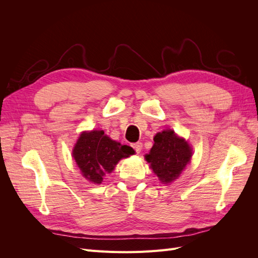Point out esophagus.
<instances>
[{"label": "esophagus", "mask_w": 258, "mask_h": 258, "mask_svg": "<svg viewBox=\"0 0 258 258\" xmlns=\"http://www.w3.org/2000/svg\"><path fill=\"white\" fill-rule=\"evenodd\" d=\"M131 146L134 147V150L136 151V153H140V152H141V150H142V143L141 142L134 143Z\"/></svg>", "instance_id": "esophagus-1"}]
</instances>
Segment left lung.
I'll use <instances>...</instances> for the list:
<instances>
[{
	"mask_svg": "<svg viewBox=\"0 0 258 258\" xmlns=\"http://www.w3.org/2000/svg\"><path fill=\"white\" fill-rule=\"evenodd\" d=\"M151 168L163 183L174 181L191 159V148L173 130H163L154 138L150 154L145 156Z\"/></svg>",
	"mask_w": 258,
	"mask_h": 258,
	"instance_id": "obj_1",
	"label": "left lung"
}]
</instances>
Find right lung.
I'll use <instances>...</instances> for the list:
<instances>
[{
    "label": "right lung",
    "instance_id": "add662e5",
    "mask_svg": "<svg viewBox=\"0 0 258 258\" xmlns=\"http://www.w3.org/2000/svg\"><path fill=\"white\" fill-rule=\"evenodd\" d=\"M135 154L128 145L113 141L102 130L83 132L73 150V157L88 181L100 184L105 172L111 173L121 158Z\"/></svg>",
    "mask_w": 258,
    "mask_h": 258
}]
</instances>
